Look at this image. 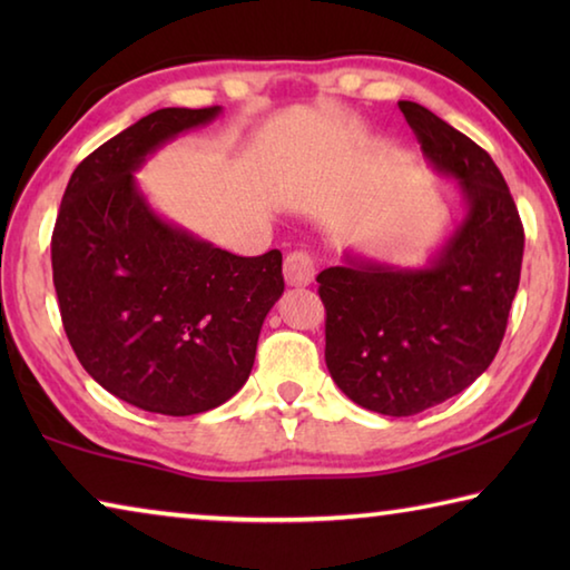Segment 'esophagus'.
<instances>
[{
  "label": "esophagus",
  "instance_id": "esophagus-1",
  "mask_svg": "<svg viewBox=\"0 0 570 570\" xmlns=\"http://www.w3.org/2000/svg\"><path fill=\"white\" fill-rule=\"evenodd\" d=\"M284 278L292 286H306L314 278V258L306 250H294L284 258Z\"/></svg>",
  "mask_w": 570,
  "mask_h": 570
}]
</instances>
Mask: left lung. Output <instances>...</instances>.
<instances>
[{"mask_svg":"<svg viewBox=\"0 0 570 570\" xmlns=\"http://www.w3.org/2000/svg\"><path fill=\"white\" fill-rule=\"evenodd\" d=\"M400 110L424 158L458 178L468 216L424 268L346 256L316 276L326 308V366L364 410L410 417L455 397L495 360L525 234L493 158L417 102Z\"/></svg>","mask_w":570,"mask_h":570,"instance_id":"1","label":"left lung"}]
</instances>
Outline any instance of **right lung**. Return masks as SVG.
Returning a JSON list of instances; mask_svg holds the SVG:
<instances>
[{
    "label": "right lung",
    "mask_w": 570,
    "mask_h": 570,
    "mask_svg": "<svg viewBox=\"0 0 570 570\" xmlns=\"http://www.w3.org/2000/svg\"><path fill=\"white\" fill-rule=\"evenodd\" d=\"M218 112L163 108L102 142L75 168L52 230V282L77 360L115 397L170 417L244 387L284 292L282 250L216 248L153 214L135 183L153 150Z\"/></svg>",
    "instance_id": "add662e5"
}]
</instances>
